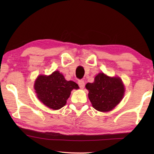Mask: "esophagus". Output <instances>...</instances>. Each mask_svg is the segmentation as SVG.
I'll return each instance as SVG.
<instances>
[{
	"label": "esophagus",
	"mask_w": 154,
	"mask_h": 154,
	"mask_svg": "<svg viewBox=\"0 0 154 154\" xmlns=\"http://www.w3.org/2000/svg\"><path fill=\"white\" fill-rule=\"evenodd\" d=\"M78 84H79V86L81 89H83L85 87V82L83 80H79L78 81Z\"/></svg>",
	"instance_id": "esophagus-1"
}]
</instances>
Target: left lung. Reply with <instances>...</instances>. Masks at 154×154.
<instances>
[{"mask_svg":"<svg viewBox=\"0 0 154 154\" xmlns=\"http://www.w3.org/2000/svg\"><path fill=\"white\" fill-rule=\"evenodd\" d=\"M88 97L94 109L100 112H109L120 103L124 94V85L119 77H110L99 73L93 83H88Z\"/></svg>","mask_w":154,"mask_h":154,"instance_id":"1","label":"left lung"}]
</instances>
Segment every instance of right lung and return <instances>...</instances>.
<instances>
[{
    "mask_svg": "<svg viewBox=\"0 0 154 154\" xmlns=\"http://www.w3.org/2000/svg\"><path fill=\"white\" fill-rule=\"evenodd\" d=\"M79 86L72 81H66L59 71L51 75H40L35 81L34 89L38 99L44 105L53 110H58L65 105L71 91Z\"/></svg>",
    "mask_w": 154,
    "mask_h": 154,
    "instance_id": "right-lung-1",
    "label": "right lung"
}]
</instances>
